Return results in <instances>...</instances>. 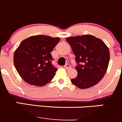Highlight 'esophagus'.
Wrapping results in <instances>:
<instances>
[{"mask_svg":"<svg viewBox=\"0 0 122 122\" xmlns=\"http://www.w3.org/2000/svg\"><path fill=\"white\" fill-rule=\"evenodd\" d=\"M71 68V66L69 64H67L64 66V68L65 69H70Z\"/></svg>","mask_w":122,"mask_h":122,"instance_id":"obj_1","label":"esophagus"}]
</instances>
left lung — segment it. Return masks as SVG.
<instances>
[{
  "label": "left lung",
  "instance_id": "obj_1",
  "mask_svg": "<svg viewBox=\"0 0 122 122\" xmlns=\"http://www.w3.org/2000/svg\"><path fill=\"white\" fill-rule=\"evenodd\" d=\"M66 41L71 47L77 65V76L71 81L80 89L97 85L107 71L110 52L104 42L92 35L69 37Z\"/></svg>",
  "mask_w": 122,
  "mask_h": 122
}]
</instances>
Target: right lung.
<instances>
[{
    "instance_id": "add662e5",
    "label": "right lung",
    "mask_w": 122,
    "mask_h": 122,
    "mask_svg": "<svg viewBox=\"0 0 122 122\" xmlns=\"http://www.w3.org/2000/svg\"><path fill=\"white\" fill-rule=\"evenodd\" d=\"M60 41V37L36 35L21 42L14 52V63L25 82L43 86L54 78L57 68L52 64L51 52Z\"/></svg>"
}]
</instances>
